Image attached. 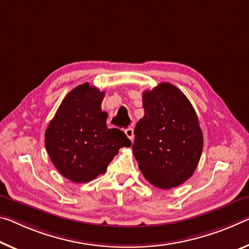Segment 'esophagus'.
Returning a JSON list of instances; mask_svg holds the SVG:
<instances>
[{
    "instance_id": "obj_1",
    "label": "esophagus",
    "mask_w": 249,
    "mask_h": 249,
    "mask_svg": "<svg viewBox=\"0 0 249 249\" xmlns=\"http://www.w3.org/2000/svg\"><path fill=\"white\" fill-rule=\"evenodd\" d=\"M124 132L126 134V136L128 137L129 140L133 141V137H134V129L132 127H127L126 129H124Z\"/></svg>"
}]
</instances>
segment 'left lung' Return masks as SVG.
<instances>
[{
	"label": "left lung",
	"instance_id": "1",
	"mask_svg": "<svg viewBox=\"0 0 249 249\" xmlns=\"http://www.w3.org/2000/svg\"><path fill=\"white\" fill-rule=\"evenodd\" d=\"M144 116L132 146L142 174L154 186L169 189L193 175L203 151L196 112L184 93L160 83L143 93Z\"/></svg>",
	"mask_w": 249,
	"mask_h": 249
}]
</instances>
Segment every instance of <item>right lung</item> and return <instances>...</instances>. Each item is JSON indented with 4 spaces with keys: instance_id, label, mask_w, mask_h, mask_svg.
I'll list each match as a JSON object with an SVG mask.
<instances>
[{
    "instance_id": "1",
    "label": "right lung",
    "mask_w": 249,
    "mask_h": 249,
    "mask_svg": "<svg viewBox=\"0 0 249 249\" xmlns=\"http://www.w3.org/2000/svg\"><path fill=\"white\" fill-rule=\"evenodd\" d=\"M104 92L89 83L65 96L45 132V147L57 171L74 183L105 173L121 147L131 141L118 128H107L101 108Z\"/></svg>"
}]
</instances>
